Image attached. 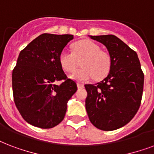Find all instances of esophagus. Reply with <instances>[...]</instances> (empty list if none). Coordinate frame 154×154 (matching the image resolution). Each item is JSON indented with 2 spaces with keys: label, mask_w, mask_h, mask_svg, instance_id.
<instances>
[{
  "label": "esophagus",
  "mask_w": 154,
  "mask_h": 154,
  "mask_svg": "<svg viewBox=\"0 0 154 154\" xmlns=\"http://www.w3.org/2000/svg\"><path fill=\"white\" fill-rule=\"evenodd\" d=\"M77 87L78 88H83L84 87V85L83 84H82V83H77Z\"/></svg>",
  "instance_id": "obj_1"
}]
</instances>
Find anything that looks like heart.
Wrapping results in <instances>:
<instances>
[{"instance_id": "b5f03b06", "label": "heart", "mask_w": 154, "mask_h": 154, "mask_svg": "<svg viewBox=\"0 0 154 154\" xmlns=\"http://www.w3.org/2000/svg\"><path fill=\"white\" fill-rule=\"evenodd\" d=\"M100 47L93 41L81 40L72 45V52L63 50L59 56V63L62 69L72 72L77 65V60H82V69L75 71L70 78L77 82H87L94 79H103L110 72L111 58L106 51L100 50Z\"/></svg>"}]
</instances>
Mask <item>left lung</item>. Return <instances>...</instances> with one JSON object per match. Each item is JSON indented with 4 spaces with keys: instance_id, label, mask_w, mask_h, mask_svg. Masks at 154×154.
Here are the masks:
<instances>
[{
    "instance_id": "1",
    "label": "left lung",
    "mask_w": 154,
    "mask_h": 154,
    "mask_svg": "<svg viewBox=\"0 0 154 154\" xmlns=\"http://www.w3.org/2000/svg\"><path fill=\"white\" fill-rule=\"evenodd\" d=\"M90 38L106 46L111 58L107 77L94 85H85V109L97 128L113 131L131 121L139 110L144 73L137 52L113 35Z\"/></svg>"
}]
</instances>
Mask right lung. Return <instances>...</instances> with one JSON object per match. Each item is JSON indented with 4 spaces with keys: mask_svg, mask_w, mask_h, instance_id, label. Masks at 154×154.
Segmentation results:
<instances>
[{
    "mask_svg": "<svg viewBox=\"0 0 154 154\" xmlns=\"http://www.w3.org/2000/svg\"><path fill=\"white\" fill-rule=\"evenodd\" d=\"M72 35L42 34L21 51L12 73L14 100L28 124L51 128L64 119L67 103L77 91L59 63ZM63 80L60 85H55Z\"/></svg>",
    "mask_w": 154,
    "mask_h": 154,
    "instance_id": "1",
    "label": "right lung"
}]
</instances>
